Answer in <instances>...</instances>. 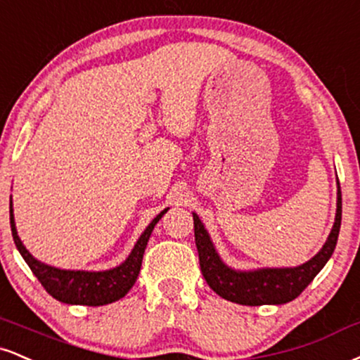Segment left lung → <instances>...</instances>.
Here are the masks:
<instances>
[{"label": "left lung", "instance_id": "left-lung-1", "mask_svg": "<svg viewBox=\"0 0 360 360\" xmlns=\"http://www.w3.org/2000/svg\"><path fill=\"white\" fill-rule=\"evenodd\" d=\"M194 240H196L199 265L206 283L224 300L240 305H281L295 300L310 281L326 266L335 250L342 221V193H337V213L330 235L326 245L314 258L300 266L293 268H259V270L240 271L224 265L214 250L199 216L193 213Z\"/></svg>", "mask_w": 360, "mask_h": 360}]
</instances>
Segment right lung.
Here are the masks:
<instances>
[{
	"mask_svg": "<svg viewBox=\"0 0 360 360\" xmlns=\"http://www.w3.org/2000/svg\"><path fill=\"white\" fill-rule=\"evenodd\" d=\"M166 211L167 210L161 211V213L150 221V224L146 228V231L142 233L141 238H139L136 246H134V250L131 251V255H129L122 265L105 271L60 270V268L45 265V263L33 258L32 255H30V251L25 248L23 243H21L18 233H16L11 199L10 224L16 248H18L25 262L28 263L33 275L37 276L38 281L43 285V288H45L51 297L68 305L98 307L112 304V302L125 297V293H127L129 290L132 288V285L136 283L150 233H153V229L155 224H158L159 219L162 218V214H166Z\"/></svg>",
	"mask_w": 360,
	"mask_h": 360,
	"instance_id": "right-lung-1",
	"label": "right lung"
}]
</instances>
